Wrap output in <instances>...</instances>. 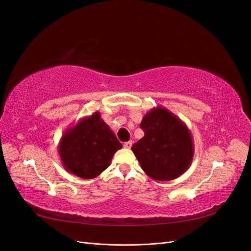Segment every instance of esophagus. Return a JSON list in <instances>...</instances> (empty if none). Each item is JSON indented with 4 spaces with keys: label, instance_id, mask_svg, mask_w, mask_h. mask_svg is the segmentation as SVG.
Segmentation results:
<instances>
[{
    "label": "esophagus",
    "instance_id": "1",
    "mask_svg": "<svg viewBox=\"0 0 251 251\" xmlns=\"http://www.w3.org/2000/svg\"><path fill=\"white\" fill-rule=\"evenodd\" d=\"M132 144H133V141H126L124 143V147L126 149H131L132 148Z\"/></svg>",
    "mask_w": 251,
    "mask_h": 251
}]
</instances>
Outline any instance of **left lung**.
Wrapping results in <instances>:
<instances>
[{
  "instance_id": "left-lung-1",
  "label": "left lung",
  "mask_w": 251,
  "mask_h": 251,
  "mask_svg": "<svg viewBox=\"0 0 251 251\" xmlns=\"http://www.w3.org/2000/svg\"><path fill=\"white\" fill-rule=\"evenodd\" d=\"M144 136L132 147L141 169L157 181H170L185 173L192 164L194 142L191 131L164 107L153 108L143 116Z\"/></svg>"
}]
</instances>
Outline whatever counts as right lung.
I'll use <instances>...</instances> for the list:
<instances>
[{"label":"right lung","mask_w":251,"mask_h":251,"mask_svg":"<svg viewBox=\"0 0 251 251\" xmlns=\"http://www.w3.org/2000/svg\"><path fill=\"white\" fill-rule=\"evenodd\" d=\"M123 148L100 112L82 117L68 127L58 143L64 169L82 179H93L110 165L114 154Z\"/></svg>","instance_id":"right-lung-1"}]
</instances>
